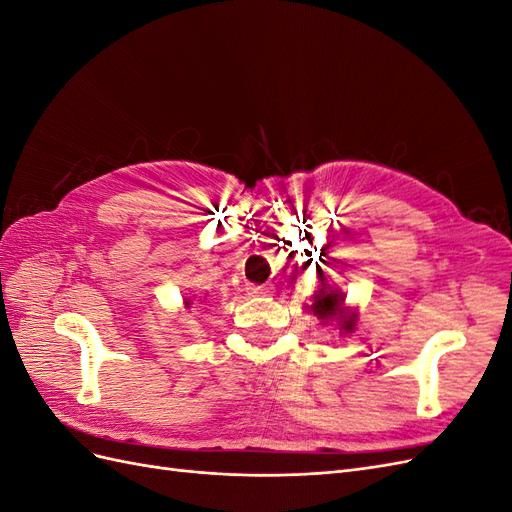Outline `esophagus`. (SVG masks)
I'll return each mask as SVG.
<instances>
[{"instance_id":"esophagus-1","label":"esophagus","mask_w":512,"mask_h":512,"mask_svg":"<svg viewBox=\"0 0 512 512\" xmlns=\"http://www.w3.org/2000/svg\"><path fill=\"white\" fill-rule=\"evenodd\" d=\"M267 292H269L267 286H258V284L247 286V294H250V297H267Z\"/></svg>"}]
</instances>
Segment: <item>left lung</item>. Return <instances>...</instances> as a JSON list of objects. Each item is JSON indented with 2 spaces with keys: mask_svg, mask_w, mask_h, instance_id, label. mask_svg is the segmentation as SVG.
Wrapping results in <instances>:
<instances>
[{
  "mask_svg": "<svg viewBox=\"0 0 512 512\" xmlns=\"http://www.w3.org/2000/svg\"><path fill=\"white\" fill-rule=\"evenodd\" d=\"M320 324H333L339 333H352L359 320V309L346 305V294L342 290H318L312 303L305 305Z\"/></svg>",
  "mask_w": 512,
  "mask_h": 512,
  "instance_id": "8db88e82",
  "label": "left lung"
}]
</instances>
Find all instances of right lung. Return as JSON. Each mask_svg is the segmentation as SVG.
Segmentation results:
<instances>
[{
	"instance_id": "1",
	"label": "right lung",
	"mask_w": 512,
	"mask_h": 512,
	"mask_svg": "<svg viewBox=\"0 0 512 512\" xmlns=\"http://www.w3.org/2000/svg\"><path fill=\"white\" fill-rule=\"evenodd\" d=\"M183 305L190 309V307H192V299H188V297H185V299H183Z\"/></svg>"
}]
</instances>
